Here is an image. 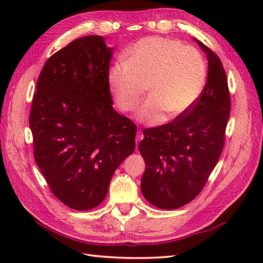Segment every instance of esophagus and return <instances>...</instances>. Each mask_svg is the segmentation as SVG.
<instances>
[{"instance_id": "34e87169", "label": "esophagus", "mask_w": 263, "mask_h": 263, "mask_svg": "<svg viewBox=\"0 0 263 263\" xmlns=\"http://www.w3.org/2000/svg\"><path fill=\"white\" fill-rule=\"evenodd\" d=\"M144 138V135H142V133L140 132V130H138L137 132V135H136V145H138L139 142H140V140Z\"/></svg>"}]
</instances>
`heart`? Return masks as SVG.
Returning a JSON list of instances; mask_svg holds the SVG:
<instances>
[{
  "label": "heart",
  "instance_id": "b5f03b06",
  "mask_svg": "<svg viewBox=\"0 0 263 263\" xmlns=\"http://www.w3.org/2000/svg\"><path fill=\"white\" fill-rule=\"evenodd\" d=\"M125 57L124 62L110 67L107 82L117 105L124 110L136 106L150 85L151 95L136 113L139 122L155 126L166 113L169 118L180 117L200 99L208 65L193 47L162 37H147L127 49Z\"/></svg>",
  "mask_w": 263,
  "mask_h": 263
}]
</instances>
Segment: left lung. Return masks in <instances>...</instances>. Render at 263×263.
Listing matches in <instances>:
<instances>
[{
  "label": "left lung",
  "instance_id": "obj_1",
  "mask_svg": "<svg viewBox=\"0 0 263 263\" xmlns=\"http://www.w3.org/2000/svg\"><path fill=\"white\" fill-rule=\"evenodd\" d=\"M209 60L208 82L190 110L144 130L139 151L146 169L141 193L162 210H176L198 195L222 151L230 113L225 69L217 54L194 38Z\"/></svg>",
  "mask_w": 263,
  "mask_h": 263
}]
</instances>
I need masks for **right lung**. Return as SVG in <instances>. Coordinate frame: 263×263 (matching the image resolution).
<instances>
[{
  "instance_id": "1",
  "label": "right lung",
  "mask_w": 263,
  "mask_h": 263,
  "mask_svg": "<svg viewBox=\"0 0 263 263\" xmlns=\"http://www.w3.org/2000/svg\"><path fill=\"white\" fill-rule=\"evenodd\" d=\"M113 50L98 35L71 42L45 63L31 104L35 161L53 195L76 211L104 201L135 150L137 127L113 108L109 92Z\"/></svg>"
}]
</instances>
